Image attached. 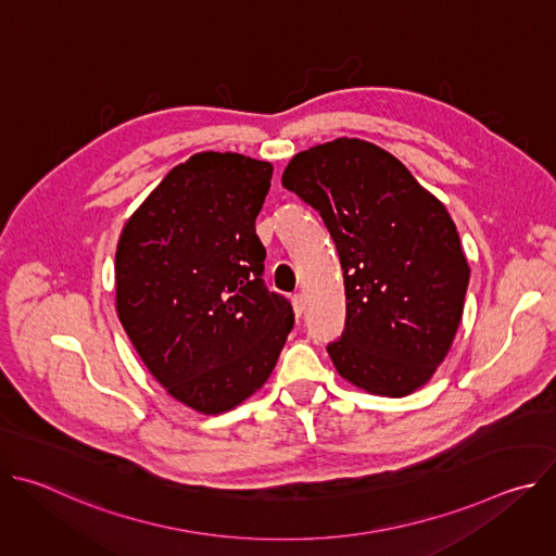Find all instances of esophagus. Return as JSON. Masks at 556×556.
Returning <instances> with one entry per match:
<instances>
[{
    "label": "esophagus",
    "instance_id": "34e87169",
    "mask_svg": "<svg viewBox=\"0 0 556 556\" xmlns=\"http://www.w3.org/2000/svg\"><path fill=\"white\" fill-rule=\"evenodd\" d=\"M292 307H294V314H296V316H301V314L305 312V299H303V294H294V296H292Z\"/></svg>",
    "mask_w": 556,
    "mask_h": 556
}]
</instances>
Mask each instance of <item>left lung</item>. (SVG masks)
Instances as JSON below:
<instances>
[{
  "instance_id": "8db88e82",
  "label": "left lung",
  "mask_w": 556,
  "mask_h": 556,
  "mask_svg": "<svg viewBox=\"0 0 556 556\" xmlns=\"http://www.w3.org/2000/svg\"><path fill=\"white\" fill-rule=\"evenodd\" d=\"M281 185L319 211L339 251L348 316L328 345L352 384L403 399L438 369L462 321L468 264L444 204L358 138L309 147Z\"/></svg>"
}]
</instances>
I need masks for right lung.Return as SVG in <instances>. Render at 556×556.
Instances as JSON below:
<instances>
[{
  "mask_svg": "<svg viewBox=\"0 0 556 556\" xmlns=\"http://www.w3.org/2000/svg\"><path fill=\"white\" fill-rule=\"evenodd\" d=\"M273 165L202 151L174 167L125 222L116 312L138 356L176 401L224 414L273 374L292 305L262 279L255 219Z\"/></svg>",
  "mask_w": 556,
  "mask_h": 556,
  "instance_id": "right-lung-1",
  "label": "right lung"
}]
</instances>
